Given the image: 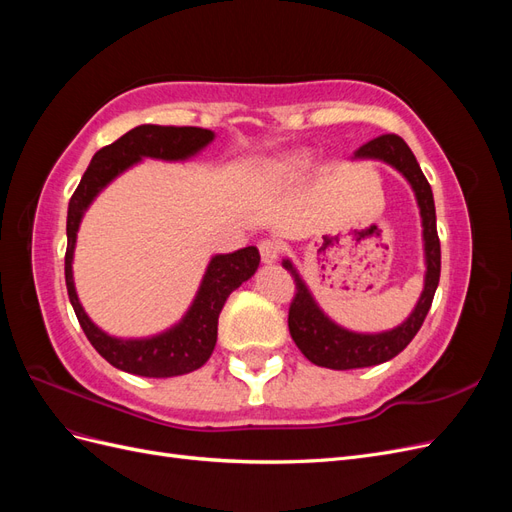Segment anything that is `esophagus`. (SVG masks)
I'll return each instance as SVG.
<instances>
[{"instance_id": "esophagus-1", "label": "esophagus", "mask_w": 512, "mask_h": 512, "mask_svg": "<svg viewBox=\"0 0 512 512\" xmlns=\"http://www.w3.org/2000/svg\"><path fill=\"white\" fill-rule=\"evenodd\" d=\"M258 250H260L262 262H267V265H271V262H275L277 258H280L282 245H280V241H275V239H262L258 243Z\"/></svg>"}]
</instances>
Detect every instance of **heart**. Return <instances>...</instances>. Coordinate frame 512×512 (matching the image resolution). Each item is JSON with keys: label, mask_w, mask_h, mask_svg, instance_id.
Segmentation results:
<instances>
[{"label": "heart", "mask_w": 512, "mask_h": 512, "mask_svg": "<svg viewBox=\"0 0 512 512\" xmlns=\"http://www.w3.org/2000/svg\"><path fill=\"white\" fill-rule=\"evenodd\" d=\"M303 164V158H292L286 162V168H294V166H301Z\"/></svg>", "instance_id": "heart-1"}]
</instances>
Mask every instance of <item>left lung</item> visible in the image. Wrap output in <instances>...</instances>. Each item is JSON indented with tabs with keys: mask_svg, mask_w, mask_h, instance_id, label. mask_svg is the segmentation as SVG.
<instances>
[{
	"mask_svg": "<svg viewBox=\"0 0 512 512\" xmlns=\"http://www.w3.org/2000/svg\"><path fill=\"white\" fill-rule=\"evenodd\" d=\"M352 160L386 162L408 179L414 190L418 209H421L427 271L421 299H418L412 314L399 327L382 333H354L339 327L329 316H324L299 271L294 269L290 260H284V269L290 271L294 284H297V294H294L288 309L290 335L309 361L329 369H359L391 361L393 356H397L412 342L418 329H421L440 282V239L436 228V205H433L431 185L425 179L421 166H418L414 153L410 151L404 138L397 134H382L356 149Z\"/></svg>",
	"mask_w": 512,
	"mask_h": 512,
	"instance_id": "obj_1",
	"label": "left lung"
}]
</instances>
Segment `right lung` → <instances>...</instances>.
I'll return each instance as SVG.
<instances>
[{
    "instance_id": "1",
    "label": "right lung",
    "mask_w": 512,
    "mask_h": 512,
    "mask_svg": "<svg viewBox=\"0 0 512 512\" xmlns=\"http://www.w3.org/2000/svg\"><path fill=\"white\" fill-rule=\"evenodd\" d=\"M213 138L215 134L203 128L151 126V123H145V126L126 132L115 143L102 147L91 158V164L87 166L79 188L74 190L70 198L66 224L68 297L91 346L113 367L128 371V374L145 378H173L203 367L215 348V342H218V318L228 294L256 273L260 254L254 245H250L232 254L213 256L190 309L175 327L153 337L121 339L96 327L85 314L79 297H76L72 277L76 232H79L87 207L94 203V198L115 177H119L123 170H128L143 158H156L166 162L188 160L196 156L200 149H205Z\"/></svg>"
}]
</instances>
